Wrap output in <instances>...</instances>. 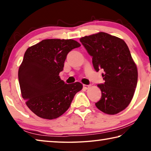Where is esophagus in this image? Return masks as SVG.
Masks as SVG:
<instances>
[{
	"label": "esophagus",
	"mask_w": 151,
	"mask_h": 151,
	"mask_svg": "<svg viewBox=\"0 0 151 151\" xmlns=\"http://www.w3.org/2000/svg\"><path fill=\"white\" fill-rule=\"evenodd\" d=\"M89 87H90V85H83V88L85 89H88Z\"/></svg>",
	"instance_id": "34e87169"
}]
</instances>
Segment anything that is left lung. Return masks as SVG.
I'll use <instances>...</instances> for the list:
<instances>
[{"label":"left lung","instance_id":"1","mask_svg":"<svg viewBox=\"0 0 151 151\" xmlns=\"http://www.w3.org/2000/svg\"><path fill=\"white\" fill-rule=\"evenodd\" d=\"M80 41L92 57L96 72L102 69L104 83L99 84L102 96L95 103L100 111L115 114L131 103L137 87L138 72L123 40L106 32L82 37Z\"/></svg>","mask_w":151,"mask_h":151}]
</instances>
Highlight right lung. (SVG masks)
Masks as SVG:
<instances>
[{"label":"right lung","instance_id":"1","mask_svg":"<svg viewBox=\"0 0 151 151\" xmlns=\"http://www.w3.org/2000/svg\"><path fill=\"white\" fill-rule=\"evenodd\" d=\"M79 47L73 39H46L26 50L19 81L22 98L36 115L50 120L58 118L83 88L78 82L66 84L58 76L68 53Z\"/></svg>","mask_w":151,"mask_h":151}]
</instances>
